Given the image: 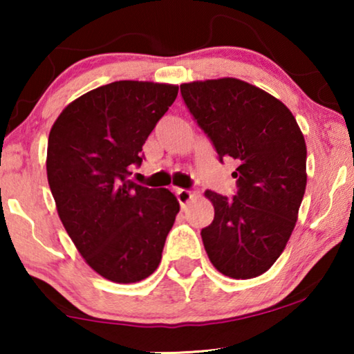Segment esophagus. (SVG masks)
<instances>
[{
  "instance_id": "esophagus-1",
  "label": "esophagus",
  "mask_w": 354,
  "mask_h": 354,
  "mask_svg": "<svg viewBox=\"0 0 354 354\" xmlns=\"http://www.w3.org/2000/svg\"><path fill=\"white\" fill-rule=\"evenodd\" d=\"M176 195H177V200H178V203H180L182 206H185L187 203L190 201L192 198H193V192L187 190V188H177V190H176Z\"/></svg>"
}]
</instances>
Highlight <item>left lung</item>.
<instances>
[{
	"instance_id": "1",
	"label": "left lung",
	"mask_w": 354,
	"mask_h": 354,
	"mask_svg": "<svg viewBox=\"0 0 354 354\" xmlns=\"http://www.w3.org/2000/svg\"><path fill=\"white\" fill-rule=\"evenodd\" d=\"M188 111L219 161L239 167L232 198L206 190L214 221L201 230L212 266L227 277L253 279L272 266L292 235L306 188V143L282 101L239 79L180 85Z\"/></svg>"
}]
</instances>
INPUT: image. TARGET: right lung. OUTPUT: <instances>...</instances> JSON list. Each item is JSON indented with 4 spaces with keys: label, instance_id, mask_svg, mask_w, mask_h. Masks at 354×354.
Listing matches in <instances>:
<instances>
[{
    "label": "right lung",
    "instance_id": "obj_1",
    "mask_svg": "<svg viewBox=\"0 0 354 354\" xmlns=\"http://www.w3.org/2000/svg\"><path fill=\"white\" fill-rule=\"evenodd\" d=\"M178 86L119 80L82 95L53 124L46 174L57 214L101 277L135 283L161 263L180 206L167 188L129 178Z\"/></svg>",
    "mask_w": 354,
    "mask_h": 354
}]
</instances>
